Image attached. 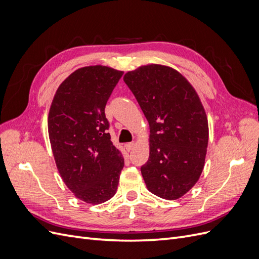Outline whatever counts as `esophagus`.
I'll use <instances>...</instances> for the list:
<instances>
[{"label":"esophagus","mask_w":259,"mask_h":259,"mask_svg":"<svg viewBox=\"0 0 259 259\" xmlns=\"http://www.w3.org/2000/svg\"><path fill=\"white\" fill-rule=\"evenodd\" d=\"M134 147H135V143H128V144L125 145V148H126L127 151L133 150V148H134Z\"/></svg>","instance_id":"34e87169"}]
</instances>
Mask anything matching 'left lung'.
<instances>
[{"mask_svg": "<svg viewBox=\"0 0 259 259\" xmlns=\"http://www.w3.org/2000/svg\"><path fill=\"white\" fill-rule=\"evenodd\" d=\"M123 80L150 126V154L140 168L148 190L166 200L183 197L198 182L208 143L197 92L176 70L161 65L139 67Z\"/></svg>", "mask_w": 259, "mask_h": 259, "instance_id": "left-lung-1", "label": "left lung"}]
</instances>
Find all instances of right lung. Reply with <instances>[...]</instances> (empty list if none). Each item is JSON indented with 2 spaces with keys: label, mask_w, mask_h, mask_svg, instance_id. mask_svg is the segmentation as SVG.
I'll return each instance as SVG.
<instances>
[{
  "label": "right lung",
  "mask_w": 259,
  "mask_h": 259,
  "mask_svg": "<svg viewBox=\"0 0 259 259\" xmlns=\"http://www.w3.org/2000/svg\"><path fill=\"white\" fill-rule=\"evenodd\" d=\"M122 75L105 66L77 69L60 84L50 109L49 135L59 174L76 198L91 204L113 197L124 166L105 114Z\"/></svg>",
  "instance_id": "right-lung-1"
}]
</instances>
